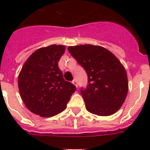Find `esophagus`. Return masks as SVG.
<instances>
[{"mask_svg": "<svg viewBox=\"0 0 150 150\" xmlns=\"http://www.w3.org/2000/svg\"><path fill=\"white\" fill-rule=\"evenodd\" d=\"M72 83L74 85V86H75L77 87V83H76V79H74V80H73V81H72Z\"/></svg>", "mask_w": 150, "mask_h": 150, "instance_id": "obj_1", "label": "esophagus"}]
</instances>
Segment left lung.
Here are the masks:
<instances>
[{"mask_svg":"<svg viewBox=\"0 0 150 150\" xmlns=\"http://www.w3.org/2000/svg\"><path fill=\"white\" fill-rule=\"evenodd\" d=\"M67 50L87 73L88 85L81 88L87 110L101 116L119 110L128 91L126 71L120 60L100 46L79 45Z\"/></svg>","mask_w":150,"mask_h":150,"instance_id":"1","label":"left lung"}]
</instances>
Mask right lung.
I'll return each mask as SVG.
<instances>
[{"label": "right lung", "mask_w": 150, "mask_h": 150, "mask_svg": "<svg viewBox=\"0 0 150 150\" xmlns=\"http://www.w3.org/2000/svg\"><path fill=\"white\" fill-rule=\"evenodd\" d=\"M65 51L64 45H50L34 52L18 74V86L25 107L42 117L64 111L76 88L64 80L58 62Z\"/></svg>", "instance_id": "1"}]
</instances>
